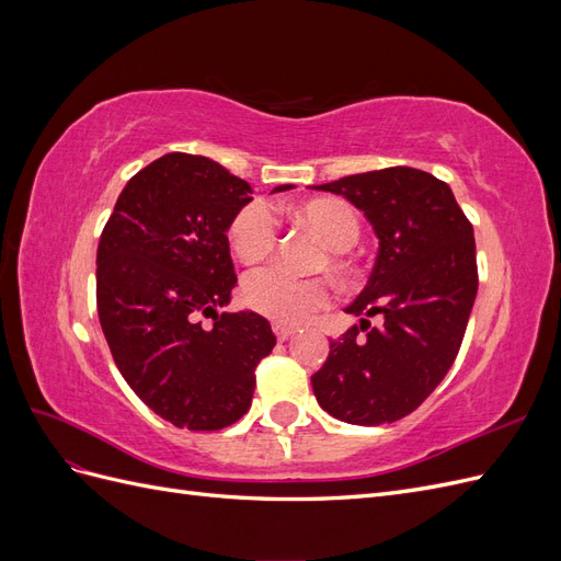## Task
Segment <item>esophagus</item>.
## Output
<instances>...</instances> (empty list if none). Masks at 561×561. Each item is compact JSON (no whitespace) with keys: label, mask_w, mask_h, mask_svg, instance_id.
<instances>
[{"label":"esophagus","mask_w":561,"mask_h":561,"mask_svg":"<svg viewBox=\"0 0 561 561\" xmlns=\"http://www.w3.org/2000/svg\"><path fill=\"white\" fill-rule=\"evenodd\" d=\"M295 332H297V328L283 325V322H276V325H274V334L278 336V342H285V339H290Z\"/></svg>","instance_id":"obj_1"}]
</instances>
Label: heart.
<instances>
[{"mask_svg":"<svg viewBox=\"0 0 561 561\" xmlns=\"http://www.w3.org/2000/svg\"><path fill=\"white\" fill-rule=\"evenodd\" d=\"M301 222L311 225L334 248L330 262L339 271H351V262L339 250H348L360 239V219L348 203L316 198L297 208ZM233 252L248 264L266 260L278 243V217L264 201H252L239 210L229 227ZM332 283L322 276L301 278L280 266L257 268L245 276L241 295L245 307L271 320L293 325L311 318L332 301Z\"/></svg>","mask_w":561,"mask_h":561,"instance_id":"b5f03b06","label":"heart"}]
</instances>
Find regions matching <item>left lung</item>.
I'll use <instances>...</instances> for the list:
<instances>
[{
  "label": "left lung",
  "mask_w": 561,
  "mask_h": 561,
  "mask_svg": "<svg viewBox=\"0 0 561 561\" xmlns=\"http://www.w3.org/2000/svg\"><path fill=\"white\" fill-rule=\"evenodd\" d=\"M313 190L342 194L369 219L379 254L346 313L383 316L379 328L363 318L330 339L311 377L316 400L353 426L393 423L433 393L461 348L478 295L472 225L447 182L407 165Z\"/></svg>",
  "instance_id": "obj_1"
}]
</instances>
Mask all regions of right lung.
Masks as SVG:
<instances>
[{
  "instance_id": "right-lung-1",
  "label": "right lung",
  "mask_w": 561,
  "mask_h": 561,
  "mask_svg": "<svg viewBox=\"0 0 561 561\" xmlns=\"http://www.w3.org/2000/svg\"><path fill=\"white\" fill-rule=\"evenodd\" d=\"M250 194L213 159L173 151L128 180L100 236L95 299L112 358L135 396L178 428L239 421L254 369L276 346L260 313H217L236 285L227 229Z\"/></svg>"
}]
</instances>
